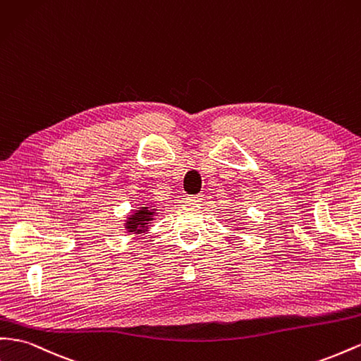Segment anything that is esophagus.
Returning <instances> with one entry per match:
<instances>
[{
    "label": "esophagus",
    "instance_id": "esophagus-1",
    "mask_svg": "<svg viewBox=\"0 0 361 361\" xmlns=\"http://www.w3.org/2000/svg\"><path fill=\"white\" fill-rule=\"evenodd\" d=\"M202 199H203L202 194H194V196H188L185 200H187V203H190V204H199L202 202Z\"/></svg>",
    "mask_w": 361,
    "mask_h": 361
}]
</instances>
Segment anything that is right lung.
<instances>
[{
	"mask_svg": "<svg viewBox=\"0 0 361 361\" xmlns=\"http://www.w3.org/2000/svg\"><path fill=\"white\" fill-rule=\"evenodd\" d=\"M158 209H153L150 204H144V207H140L133 214L128 216V220L124 223V228L128 229V232L132 233H142L149 229V223L153 220L154 214H157Z\"/></svg>",
	"mask_w": 361,
	"mask_h": 361,
	"instance_id": "1",
	"label": "right lung"
}]
</instances>
